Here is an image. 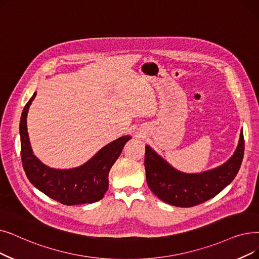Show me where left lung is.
Here are the masks:
<instances>
[{
	"instance_id": "8db88e82",
	"label": "left lung",
	"mask_w": 259,
	"mask_h": 259,
	"mask_svg": "<svg viewBox=\"0 0 259 259\" xmlns=\"http://www.w3.org/2000/svg\"><path fill=\"white\" fill-rule=\"evenodd\" d=\"M244 151L243 133L235 153L223 165L202 174L187 175L172 168L149 146L145 147L146 180L151 192L168 204L192 207L218 195L237 175Z\"/></svg>"
}]
</instances>
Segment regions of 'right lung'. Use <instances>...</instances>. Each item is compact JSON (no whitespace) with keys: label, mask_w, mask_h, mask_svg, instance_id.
Returning <instances> with one entry per match:
<instances>
[{"label":"right lung","mask_w":259,"mask_h":259,"mask_svg":"<svg viewBox=\"0 0 259 259\" xmlns=\"http://www.w3.org/2000/svg\"><path fill=\"white\" fill-rule=\"evenodd\" d=\"M25 105L20 120L21 159L24 171L42 193L64 205L94 203L103 199L109 187V171L130 137H121L98 151L84 165L69 170L53 169L33 155L26 128V115L32 99Z\"/></svg>","instance_id":"obj_1"}]
</instances>
